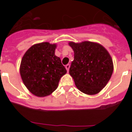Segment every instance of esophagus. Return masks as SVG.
Returning a JSON list of instances; mask_svg holds the SVG:
<instances>
[{
	"label": "esophagus",
	"mask_w": 132,
	"mask_h": 132,
	"mask_svg": "<svg viewBox=\"0 0 132 132\" xmlns=\"http://www.w3.org/2000/svg\"><path fill=\"white\" fill-rule=\"evenodd\" d=\"M65 68H66V69H67V71H69V68H70L69 64H67V65H65Z\"/></svg>",
	"instance_id": "obj_1"
}]
</instances>
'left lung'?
Returning <instances> with one entry per match:
<instances>
[{
  "instance_id": "obj_1",
  "label": "left lung",
  "mask_w": 132,
  "mask_h": 132,
  "mask_svg": "<svg viewBox=\"0 0 132 132\" xmlns=\"http://www.w3.org/2000/svg\"><path fill=\"white\" fill-rule=\"evenodd\" d=\"M74 60L69 69L79 90L87 94L98 93L109 81L113 73L112 58L104 47L96 43L70 42Z\"/></svg>"
}]
</instances>
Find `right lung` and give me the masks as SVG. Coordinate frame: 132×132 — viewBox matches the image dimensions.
<instances>
[{
    "label": "right lung",
    "mask_w": 132,
    "mask_h": 132,
    "mask_svg": "<svg viewBox=\"0 0 132 132\" xmlns=\"http://www.w3.org/2000/svg\"><path fill=\"white\" fill-rule=\"evenodd\" d=\"M55 44L43 42L32 45L23 56L20 72L23 82L31 93L43 97L57 88L67 73L60 58L55 55Z\"/></svg>",
    "instance_id": "1"
}]
</instances>
